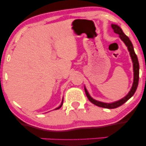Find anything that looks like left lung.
I'll use <instances>...</instances> for the list:
<instances>
[{
    "label": "left lung",
    "mask_w": 146,
    "mask_h": 146,
    "mask_svg": "<svg viewBox=\"0 0 146 146\" xmlns=\"http://www.w3.org/2000/svg\"><path fill=\"white\" fill-rule=\"evenodd\" d=\"M112 28H113L114 32L117 34H118L119 36L120 39L124 42L125 46L128 48V50L130 53V58L132 59V64H133V72H134V78H133V83H132V86L130 88V90L128 92V93L127 94L124 98H123L121 100H118V101L111 102V103H106V102H102L98 101V100H95L90 96L89 93H88V90L86 88V87L84 86V90L86 95L88 98V100L90 102L93 104L98 106L99 107H102V108H109V109H112V108H115L117 107L120 106L122 104L126 102L128 100L130 99L132 95L135 94V91H136L137 86H138V83H139V61L138 58H137V55L135 54V52L134 51L133 45H132L131 41L130 40L129 38L123 32L122 29H121L119 26H118L117 25L112 24L111 25Z\"/></svg>",
    "instance_id": "1"
}]
</instances>
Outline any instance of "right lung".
Instances as JSON below:
<instances>
[{"instance_id":"add662e5","label":"right lung","mask_w":146,"mask_h":146,"mask_svg":"<svg viewBox=\"0 0 146 146\" xmlns=\"http://www.w3.org/2000/svg\"><path fill=\"white\" fill-rule=\"evenodd\" d=\"M62 104H63V99H62V103H61V104H60V106L59 107H58V108H56V109L55 110H58V109H59V108H60L62 107Z\"/></svg>"}]
</instances>
